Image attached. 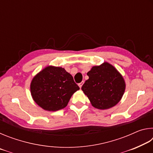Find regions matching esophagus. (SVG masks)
<instances>
[{
  "mask_svg": "<svg viewBox=\"0 0 153 153\" xmlns=\"http://www.w3.org/2000/svg\"><path fill=\"white\" fill-rule=\"evenodd\" d=\"M83 84H84V81H82V82H80V83H79V84H78V86H79V88H82V85H83Z\"/></svg>",
  "mask_w": 153,
  "mask_h": 153,
  "instance_id": "obj_1",
  "label": "esophagus"
}]
</instances>
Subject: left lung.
Listing matches in <instances>:
<instances>
[{"mask_svg": "<svg viewBox=\"0 0 153 153\" xmlns=\"http://www.w3.org/2000/svg\"><path fill=\"white\" fill-rule=\"evenodd\" d=\"M89 79L82 87V90L93 107L98 109H107L120 102L126 88V84L121 75L111 64L102 63L92 67L88 72Z\"/></svg>", "mask_w": 153, "mask_h": 153, "instance_id": "obj_1", "label": "left lung"}]
</instances>
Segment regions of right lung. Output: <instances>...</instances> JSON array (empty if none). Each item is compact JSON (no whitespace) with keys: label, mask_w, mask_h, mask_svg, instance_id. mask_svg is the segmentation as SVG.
Segmentation results:
<instances>
[{"label":"right lung","mask_w":153,"mask_h":153,"mask_svg":"<svg viewBox=\"0 0 153 153\" xmlns=\"http://www.w3.org/2000/svg\"><path fill=\"white\" fill-rule=\"evenodd\" d=\"M79 89L65 69L48 66L33 77L30 85L33 99L43 109L56 111L68 104L72 94Z\"/></svg>","instance_id":"add662e5"}]
</instances>
